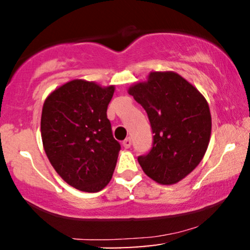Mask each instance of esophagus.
<instances>
[{"label":"esophagus","mask_w":250,"mask_h":250,"mask_svg":"<svg viewBox=\"0 0 250 250\" xmlns=\"http://www.w3.org/2000/svg\"><path fill=\"white\" fill-rule=\"evenodd\" d=\"M130 146H131V139H130V137H127V139H125V141H123V147H125V148H130Z\"/></svg>","instance_id":"obj_1"}]
</instances>
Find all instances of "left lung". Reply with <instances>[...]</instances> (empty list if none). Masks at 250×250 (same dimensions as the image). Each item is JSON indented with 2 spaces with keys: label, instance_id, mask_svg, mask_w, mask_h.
Segmentation results:
<instances>
[{
  "label": "left lung",
  "instance_id": "8db88e82",
  "mask_svg": "<svg viewBox=\"0 0 250 250\" xmlns=\"http://www.w3.org/2000/svg\"><path fill=\"white\" fill-rule=\"evenodd\" d=\"M147 113L153 145L137 157L143 171L161 185H174L196 168L211 133L208 103L179 74L155 71L129 89Z\"/></svg>",
  "mask_w": 250,
  "mask_h": 250
}]
</instances>
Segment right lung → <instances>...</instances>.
Wrapping results in <instances>:
<instances>
[{"label":"right lung","instance_id":"1","mask_svg":"<svg viewBox=\"0 0 250 250\" xmlns=\"http://www.w3.org/2000/svg\"><path fill=\"white\" fill-rule=\"evenodd\" d=\"M114 87L74 80L54 90L42 109L45 154L71 187L96 193L108 185L121 149L107 117Z\"/></svg>","mask_w":250,"mask_h":250}]
</instances>
